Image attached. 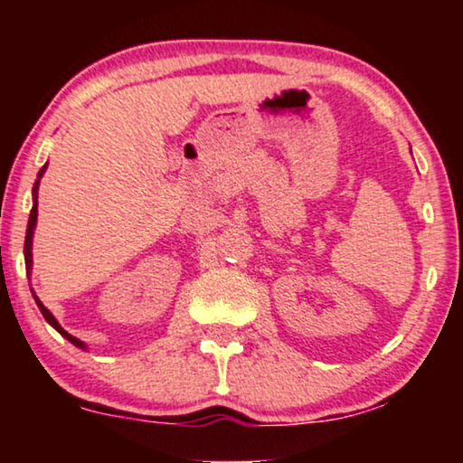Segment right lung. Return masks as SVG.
Instances as JSON below:
<instances>
[{
    "label": "right lung",
    "mask_w": 463,
    "mask_h": 463,
    "mask_svg": "<svg viewBox=\"0 0 463 463\" xmlns=\"http://www.w3.org/2000/svg\"><path fill=\"white\" fill-rule=\"evenodd\" d=\"M46 166H48V164H46ZM46 166L40 170V175H37V181H35V185H33V208H31V214H29L27 236H24V263H27V269H31V265H33V259H31V257H33V255H31V244H33V230H35V223H37V187H40V176L43 175V170H46ZM35 303H37V307H40L42 316H43V318H46V322H48L50 326H54L56 331H59L67 341H71L73 345H78V347H81V350H84V347H86L84 341H80L78 337H73V335H69L65 328H62L59 322H56L54 316L48 312V307H43V303L37 299V297H35Z\"/></svg>",
    "instance_id": "1"
}]
</instances>
